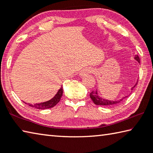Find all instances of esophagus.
Masks as SVG:
<instances>
[{"instance_id":"1","label":"esophagus","mask_w":153,"mask_h":153,"mask_svg":"<svg viewBox=\"0 0 153 153\" xmlns=\"http://www.w3.org/2000/svg\"><path fill=\"white\" fill-rule=\"evenodd\" d=\"M91 72H92V70H90V69H83V70L81 71V72L79 73V76H86L87 74L91 73Z\"/></svg>"}]
</instances>
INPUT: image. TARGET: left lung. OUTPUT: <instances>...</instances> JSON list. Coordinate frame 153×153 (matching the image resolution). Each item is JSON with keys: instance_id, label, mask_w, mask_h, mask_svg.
Returning a JSON list of instances; mask_svg holds the SVG:
<instances>
[{"instance_id": "1", "label": "left lung", "mask_w": 153, "mask_h": 153, "mask_svg": "<svg viewBox=\"0 0 153 153\" xmlns=\"http://www.w3.org/2000/svg\"><path fill=\"white\" fill-rule=\"evenodd\" d=\"M134 59H135L138 62V63H140V58H139L138 55H136L135 57H134ZM136 85H137V83H136V84L134 85V87L131 88V90H133L134 88L135 87ZM90 98H91V99L92 100V101L94 102L95 105H101V106H106V107H111V106H114V105H117L121 101H122L123 98H126V97H123V98H121V100H107V99H104V98L100 97L98 95L97 91H96L95 92H92L90 94Z\"/></svg>"}]
</instances>
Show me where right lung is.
I'll list each match as a JSON object with an SVG mask.
<instances>
[{"mask_svg": "<svg viewBox=\"0 0 153 153\" xmlns=\"http://www.w3.org/2000/svg\"><path fill=\"white\" fill-rule=\"evenodd\" d=\"M63 87H61L55 97H54L50 100H48V101L45 102L36 103V104H34V105H31L28 103L27 105L30 106V107H35L36 108H38V109H46V108H52L55 107V106L57 104L59 101H60L62 96H63ZM25 104H26V103H25Z\"/></svg>", "mask_w": 153, "mask_h": 153, "instance_id": "right-lung-1", "label": "right lung"}]
</instances>
